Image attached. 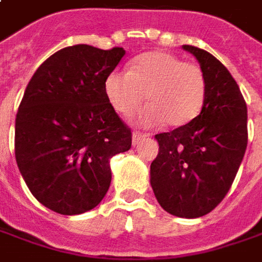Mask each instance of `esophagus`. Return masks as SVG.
I'll return each mask as SVG.
<instances>
[{
	"label": "esophagus",
	"instance_id": "1",
	"mask_svg": "<svg viewBox=\"0 0 262 262\" xmlns=\"http://www.w3.org/2000/svg\"><path fill=\"white\" fill-rule=\"evenodd\" d=\"M148 135L147 134H142V133H134L133 134V145H137L138 142L142 141V140H145Z\"/></svg>",
	"mask_w": 262,
	"mask_h": 262
}]
</instances>
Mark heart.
I'll return each instance as SVG.
<instances>
[{
    "label": "heart",
    "mask_w": 262,
    "mask_h": 262,
    "mask_svg": "<svg viewBox=\"0 0 262 262\" xmlns=\"http://www.w3.org/2000/svg\"><path fill=\"white\" fill-rule=\"evenodd\" d=\"M110 104L122 115L134 114L142 127H181L201 111L207 91L203 68L162 51L145 52L133 61L131 70H114L104 81Z\"/></svg>",
    "instance_id": "heart-1"
}]
</instances>
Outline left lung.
<instances>
[{"label":"left lung","mask_w":262,"mask_h":262,"mask_svg":"<svg viewBox=\"0 0 262 262\" xmlns=\"http://www.w3.org/2000/svg\"><path fill=\"white\" fill-rule=\"evenodd\" d=\"M200 62L207 91L200 115L157 134L160 152L151 162V187L164 210L183 218L208 214L224 200L244 158L247 105L235 79L214 55L183 45Z\"/></svg>","instance_id":"1"}]
</instances>
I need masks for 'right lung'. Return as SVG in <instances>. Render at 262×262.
<instances>
[{
	"mask_svg": "<svg viewBox=\"0 0 262 262\" xmlns=\"http://www.w3.org/2000/svg\"><path fill=\"white\" fill-rule=\"evenodd\" d=\"M124 54L120 47H67L45 59L25 88L15 160L32 195L58 214L95 208L111 184L110 160L131 148V129L104 91Z\"/></svg>",
	"mask_w": 262,
	"mask_h": 262,
	"instance_id": "add662e5",
	"label": "right lung"
}]
</instances>
